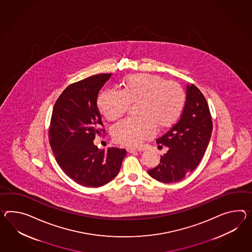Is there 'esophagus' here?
Wrapping results in <instances>:
<instances>
[{
    "label": "esophagus",
    "instance_id": "1",
    "mask_svg": "<svg viewBox=\"0 0 252 252\" xmlns=\"http://www.w3.org/2000/svg\"><path fill=\"white\" fill-rule=\"evenodd\" d=\"M126 151H127L128 153H135V152H137L138 150H137V149H135V148H126Z\"/></svg>",
    "mask_w": 252,
    "mask_h": 252
}]
</instances>
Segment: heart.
<instances>
[{
  "label": "heart",
  "mask_w": 252,
  "mask_h": 252,
  "mask_svg": "<svg viewBox=\"0 0 252 252\" xmlns=\"http://www.w3.org/2000/svg\"><path fill=\"white\" fill-rule=\"evenodd\" d=\"M136 102H140L142 117L125 118L111 129L113 139L127 147H137L155 136L156 124L164 128L175 123L184 109L186 94L175 81L156 74H131L125 78L123 90L107 88L101 93L97 105L106 119L115 120Z\"/></svg>",
  "instance_id": "1"
}]
</instances>
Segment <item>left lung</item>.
I'll list each match as a JSON object with an SVG mask.
<instances>
[{
  "instance_id": "1",
  "label": "left lung",
  "mask_w": 252,
  "mask_h": 252,
  "mask_svg": "<svg viewBox=\"0 0 252 252\" xmlns=\"http://www.w3.org/2000/svg\"><path fill=\"white\" fill-rule=\"evenodd\" d=\"M212 126L205 96L196 86L188 85L184 109L178 123L157 139L168 151L161 156L158 166L148 170L149 176L163 183L178 182L186 178L202 159Z\"/></svg>"
}]
</instances>
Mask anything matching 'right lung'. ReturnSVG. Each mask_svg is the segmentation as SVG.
Listing matches in <instances>:
<instances>
[{
    "mask_svg": "<svg viewBox=\"0 0 252 252\" xmlns=\"http://www.w3.org/2000/svg\"><path fill=\"white\" fill-rule=\"evenodd\" d=\"M111 74L92 75L67 86L56 100L49 128V142L62 170L77 184L97 188L117 177L126 151L94 146L104 133L97 95Z\"/></svg>",
    "mask_w": 252,
    "mask_h": 252,
    "instance_id": "obj_1",
    "label": "right lung"
}]
</instances>
